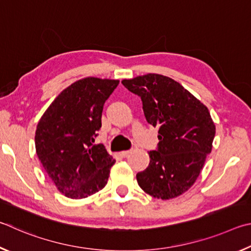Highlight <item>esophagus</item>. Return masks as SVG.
Instances as JSON below:
<instances>
[{
	"label": "esophagus",
	"instance_id": "obj_1",
	"mask_svg": "<svg viewBox=\"0 0 251 251\" xmlns=\"http://www.w3.org/2000/svg\"><path fill=\"white\" fill-rule=\"evenodd\" d=\"M131 153V151H121L120 152V155L123 156V157H126Z\"/></svg>",
	"mask_w": 251,
	"mask_h": 251
}]
</instances>
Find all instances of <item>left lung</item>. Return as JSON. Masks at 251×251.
<instances>
[{"label": "left lung", "mask_w": 251, "mask_h": 251, "mask_svg": "<svg viewBox=\"0 0 251 251\" xmlns=\"http://www.w3.org/2000/svg\"><path fill=\"white\" fill-rule=\"evenodd\" d=\"M141 97L147 121L159 128L157 151L137 174L139 186L155 199L171 200L190 190L212 152L216 133L206 105L174 79L148 74L121 81Z\"/></svg>", "instance_id": "8db88e82"}]
</instances>
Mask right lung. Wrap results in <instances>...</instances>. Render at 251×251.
<instances>
[{"instance_id":"add662e5","label":"right lung","mask_w":251,"mask_h":251,"mask_svg":"<svg viewBox=\"0 0 251 251\" xmlns=\"http://www.w3.org/2000/svg\"><path fill=\"white\" fill-rule=\"evenodd\" d=\"M119 80L87 77L56 97L39 120L35 148L48 176L68 199H85L108 182L116 160L94 144L103 104Z\"/></svg>"}]
</instances>
